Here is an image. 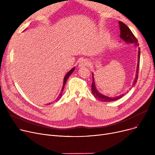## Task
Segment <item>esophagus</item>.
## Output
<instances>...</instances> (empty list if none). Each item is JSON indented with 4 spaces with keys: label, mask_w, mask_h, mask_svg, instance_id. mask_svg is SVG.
<instances>
[{
    "label": "esophagus",
    "mask_w": 155,
    "mask_h": 155,
    "mask_svg": "<svg viewBox=\"0 0 155 155\" xmlns=\"http://www.w3.org/2000/svg\"><path fill=\"white\" fill-rule=\"evenodd\" d=\"M88 64V62L87 60L85 59H82L80 62H79V64H78V67L82 68V67H87V65Z\"/></svg>",
    "instance_id": "obj_1"
}]
</instances>
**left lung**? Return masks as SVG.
Here are the masks:
<instances>
[{
    "label": "left lung",
    "instance_id": "left-lung-1",
    "mask_svg": "<svg viewBox=\"0 0 155 155\" xmlns=\"http://www.w3.org/2000/svg\"><path fill=\"white\" fill-rule=\"evenodd\" d=\"M119 28L120 31V38L124 40L126 43H134L135 46L138 47L139 46V43H137V39L136 38L134 35H133L130 29L125 24L122 22L120 21H119ZM140 48L138 47V54H137V68H136V77L134 80V82L133 83V86H134L138 78V73H139V68H140ZM92 94L94 95L96 99L98 100L102 101V102H111L114 101H117L122 97H124L125 94H123L119 96L114 97H110L106 95H104L100 92H98L97 90L96 86L95 84V81L94 78V74L92 73ZM127 92H128L127 91Z\"/></svg>",
    "mask_w": 155,
    "mask_h": 155
}]
</instances>
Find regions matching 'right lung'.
Here are the masks:
<instances>
[{"label": "right lung", "instance_id": "add662e5", "mask_svg": "<svg viewBox=\"0 0 155 155\" xmlns=\"http://www.w3.org/2000/svg\"><path fill=\"white\" fill-rule=\"evenodd\" d=\"M75 70V67H73L71 70H70L68 73H67V74L65 75V77H64V80H63V87H62V89H61V93L60 94V95H58V97H57V99L55 100V101H58L61 97V96H62V92H63V89H64V85H65V84H66V82H67V80H68V77L70 76V75L71 74V73H73V71ZM50 104V103H49Z\"/></svg>", "mask_w": 155, "mask_h": 155}]
</instances>
